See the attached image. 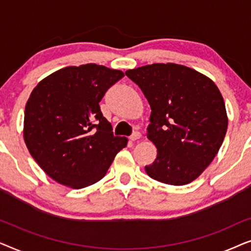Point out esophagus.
<instances>
[{
  "instance_id": "esophagus-1",
  "label": "esophagus",
  "mask_w": 251,
  "mask_h": 251,
  "mask_svg": "<svg viewBox=\"0 0 251 251\" xmlns=\"http://www.w3.org/2000/svg\"><path fill=\"white\" fill-rule=\"evenodd\" d=\"M140 138H142V133L140 132H133L132 135L130 136V140H131V142H136V140H138Z\"/></svg>"
}]
</instances>
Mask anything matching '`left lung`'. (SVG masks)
I'll use <instances>...</instances> for the list:
<instances>
[{
    "instance_id": "left-lung-1",
    "label": "left lung",
    "mask_w": 251,
    "mask_h": 251,
    "mask_svg": "<svg viewBox=\"0 0 251 251\" xmlns=\"http://www.w3.org/2000/svg\"><path fill=\"white\" fill-rule=\"evenodd\" d=\"M151 106L147 138L157 149L145 167L161 183L180 186L203 173L221 149L227 130L225 102L205 75L178 64H152L129 70Z\"/></svg>"
}]
</instances>
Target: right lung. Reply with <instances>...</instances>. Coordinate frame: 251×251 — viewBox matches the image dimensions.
<instances>
[{"instance_id":"1","label":"right lung","mask_w":251,"mask_h":251,"mask_svg":"<svg viewBox=\"0 0 251 251\" xmlns=\"http://www.w3.org/2000/svg\"><path fill=\"white\" fill-rule=\"evenodd\" d=\"M125 76L101 65L70 66L50 74L27 100L24 139L30 155L53 180L83 188L100 180L126 137L113 135L99 102Z\"/></svg>"}]
</instances>
